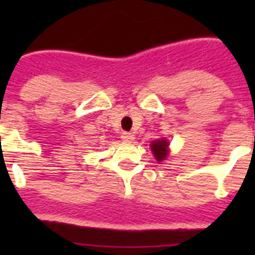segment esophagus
Here are the masks:
<instances>
[{
	"instance_id": "34e87169",
	"label": "esophagus",
	"mask_w": 255,
	"mask_h": 255,
	"mask_svg": "<svg viewBox=\"0 0 255 255\" xmlns=\"http://www.w3.org/2000/svg\"><path fill=\"white\" fill-rule=\"evenodd\" d=\"M122 139H123L124 141H127V143H131V141H133V139H135V135L131 133V132H123V133H122Z\"/></svg>"
}]
</instances>
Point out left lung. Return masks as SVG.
<instances>
[{"label":"left lung","instance_id":"obj_1","mask_svg":"<svg viewBox=\"0 0 255 255\" xmlns=\"http://www.w3.org/2000/svg\"><path fill=\"white\" fill-rule=\"evenodd\" d=\"M168 145H169V143H168L167 139H157L155 140V141H152L151 149L152 152H153L155 159L157 160L159 163L164 161V160L168 157V153H169V151H168Z\"/></svg>","mask_w":255,"mask_h":255}]
</instances>
